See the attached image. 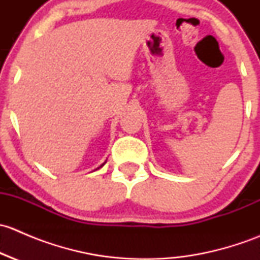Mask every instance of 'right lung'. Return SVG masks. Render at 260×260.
Returning <instances> with one entry per match:
<instances>
[{
  "label": "right lung",
  "instance_id": "1",
  "mask_svg": "<svg viewBox=\"0 0 260 260\" xmlns=\"http://www.w3.org/2000/svg\"><path fill=\"white\" fill-rule=\"evenodd\" d=\"M106 162H107V161H106ZM106 162H104V164H103V165H101V166H99V167H98V169H101V167H103V166H104V165H106Z\"/></svg>",
  "mask_w": 260,
  "mask_h": 260
}]
</instances>
